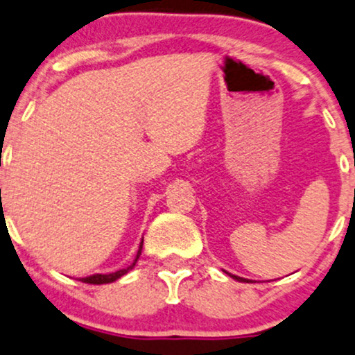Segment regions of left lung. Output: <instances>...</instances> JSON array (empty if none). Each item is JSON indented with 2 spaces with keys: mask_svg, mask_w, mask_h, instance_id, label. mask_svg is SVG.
<instances>
[{
  "mask_svg": "<svg viewBox=\"0 0 355 355\" xmlns=\"http://www.w3.org/2000/svg\"><path fill=\"white\" fill-rule=\"evenodd\" d=\"M231 275V277H233V279H236V281H240V282H250L248 281V279H243V277H238V275H233V274H230Z\"/></svg>",
  "mask_w": 355,
  "mask_h": 355,
  "instance_id": "1",
  "label": "left lung"
}]
</instances>
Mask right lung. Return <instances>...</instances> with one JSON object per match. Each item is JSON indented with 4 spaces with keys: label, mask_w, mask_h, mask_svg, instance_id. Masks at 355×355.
Segmentation results:
<instances>
[{
    "label": "right lung",
    "mask_w": 355,
    "mask_h": 355,
    "mask_svg": "<svg viewBox=\"0 0 355 355\" xmlns=\"http://www.w3.org/2000/svg\"><path fill=\"white\" fill-rule=\"evenodd\" d=\"M141 250H143V241H141L139 250H137L136 259H134V262L130 263L129 267L121 268V270H117V272H112V274H95V275H89V277H83V279H81V282H87V284H109V282L117 281V279H121L122 275L128 274L130 268L136 266L137 259H139V255H141Z\"/></svg>",
    "instance_id": "add662e5"
}]
</instances>
